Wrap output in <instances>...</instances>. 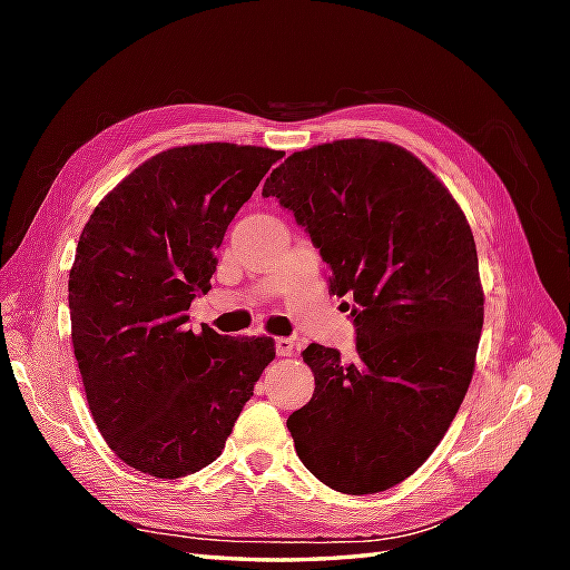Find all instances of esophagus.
I'll list each match as a JSON object with an SVG mask.
<instances>
[{
  "mask_svg": "<svg viewBox=\"0 0 570 570\" xmlns=\"http://www.w3.org/2000/svg\"><path fill=\"white\" fill-rule=\"evenodd\" d=\"M294 341L292 337H274V347H276V355H282V357H288L294 353Z\"/></svg>",
  "mask_w": 570,
  "mask_h": 570,
  "instance_id": "esophagus-1",
  "label": "esophagus"
}]
</instances>
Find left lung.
<instances>
[{
  "label": "left lung",
  "mask_w": 570,
  "mask_h": 570,
  "mask_svg": "<svg viewBox=\"0 0 570 570\" xmlns=\"http://www.w3.org/2000/svg\"><path fill=\"white\" fill-rule=\"evenodd\" d=\"M355 301V362L311 343V402L288 416L296 453L345 494L406 480L441 443L472 380L482 331L478 249L463 210L414 154L341 139L266 178ZM347 304V301H345Z\"/></svg>",
  "instance_id": "left-lung-1"
}]
</instances>
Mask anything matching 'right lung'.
I'll use <instances>...</instances> for the list:
<instances>
[{"label": "right lung", "mask_w": 570, "mask_h": 570, "mask_svg": "<svg viewBox=\"0 0 570 570\" xmlns=\"http://www.w3.org/2000/svg\"><path fill=\"white\" fill-rule=\"evenodd\" d=\"M282 151L190 144L151 156L90 215L68 278L72 350L95 426L119 460L176 480L223 453L269 337L188 328L215 252Z\"/></svg>", "instance_id": "right-lung-1"}]
</instances>
